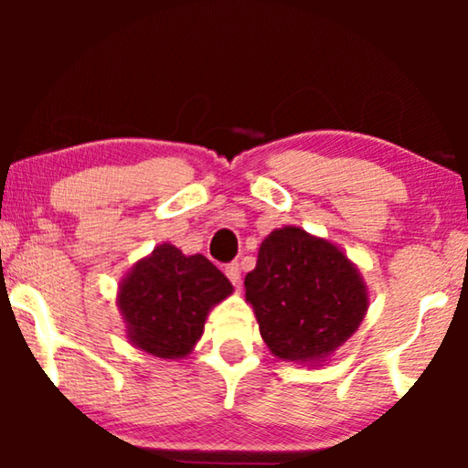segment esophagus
<instances>
[{
	"label": "esophagus",
	"instance_id": "1",
	"mask_svg": "<svg viewBox=\"0 0 468 468\" xmlns=\"http://www.w3.org/2000/svg\"><path fill=\"white\" fill-rule=\"evenodd\" d=\"M226 274H228V279L232 281L234 287H240V266L236 264V261H232V264L226 266Z\"/></svg>",
	"mask_w": 468,
	"mask_h": 468
}]
</instances>
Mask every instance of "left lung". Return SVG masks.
Listing matches in <instances>:
<instances>
[{"mask_svg":"<svg viewBox=\"0 0 468 468\" xmlns=\"http://www.w3.org/2000/svg\"><path fill=\"white\" fill-rule=\"evenodd\" d=\"M260 335L279 360L319 367L360 328L368 287L335 242L303 228L272 229L245 277Z\"/></svg>","mask_w":468,"mask_h":468,"instance_id":"1","label":"left lung"}]
</instances>
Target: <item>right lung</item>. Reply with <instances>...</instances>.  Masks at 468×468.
<instances>
[{"label": "right lung", "instance_id": "right-lung-1", "mask_svg": "<svg viewBox=\"0 0 468 468\" xmlns=\"http://www.w3.org/2000/svg\"><path fill=\"white\" fill-rule=\"evenodd\" d=\"M232 292L213 261L162 242L121 279L117 306L133 347L181 360L200 341L210 309Z\"/></svg>", "mask_w": 468, "mask_h": 468}]
</instances>
